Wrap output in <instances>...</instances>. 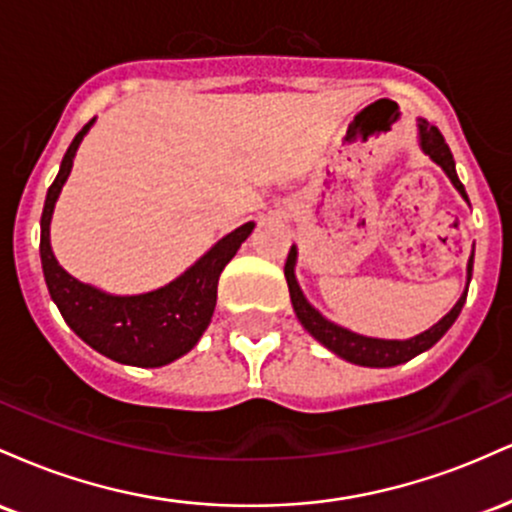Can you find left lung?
<instances>
[{"label": "left lung", "mask_w": 512, "mask_h": 512, "mask_svg": "<svg viewBox=\"0 0 512 512\" xmlns=\"http://www.w3.org/2000/svg\"><path fill=\"white\" fill-rule=\"evenodd\" d=\"M419 144L421 149H424V154L431 156L433 161L445 170V175H448L452 185L457 187V192H460V195L469 202L467 192H464V185L460 182V178H457L455 158H452L450 146L445 144L443 134L438 132V127L428 125L426 120H419ZM296 257H298L296 245H291L289 257H286L284 276H286V284H289L293 310H296V317L301 320V325L313 334L317 342L327 346V349L334 351L337 356H342L344 361L356 363V366H370V368L399 366V363H407L414 356L424 354L426 349H431V346L450 330L452 322L457 320V315H460L462 305L467 301V289H469V281H472V267H474V255H472L467 262V289H464L460 301L455 303V308H452L443 320L436 322L431 330L416 334V337L411 339H373V337H363V334H356L351 330H344V327L334 325V322L327 320V317H322L313 305L305 301L301 286H298L296 281V274H293Z\"/></svg>", "instance_id": "8db88e82"}]
</instances>
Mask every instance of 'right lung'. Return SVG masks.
I'll return each mask as SVG.
<instances>
[{
	"instance_id": "1",
	"label": "right lung",
	"mask_w": 512,
	"mask_h": 512,
	"mask_svg": "<svg viewBox=\"0 0 512 512\" xmlns=\"http://www.w3.org/2000/svg\"><path fill=\"white\" fill-rule=\"evenodd\" d=\"M93 120L84 125L62 158L60 173L50 185L40 216V262L50 298L72 330L98 354L117 363L158 368L175 361L199 342L216 308V286L228 262L250 236L255 223L248 221L223 236L207 255L161 289L139 296H113L81 284L57 264L50 248V221L62 185L72 173L81 139Z\"/></svg>"
}]
</instances>
